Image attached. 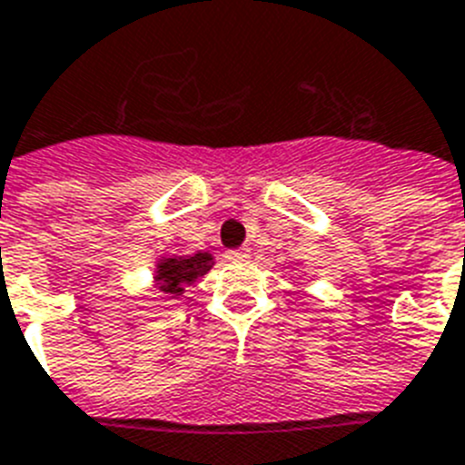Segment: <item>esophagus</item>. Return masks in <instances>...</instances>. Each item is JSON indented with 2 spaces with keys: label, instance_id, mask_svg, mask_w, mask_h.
I'll return each mask as SVG.
<instances>
[{
  "label": "esophagus",
  "instance_id": "obj_1",
  "mask_svg": "<svg viewBox=\"0 0 465 465\" xmlns=\"http://www.w3.org/2000/svg\"><path fill=\"white\" fill-rule=\"evenodd\" d=\"M225 256H228L230 261H247L252 254H249V249H232V252H228Z\"/></svg>",
  "mask_w": 465,
  "mask_h": 465
}]
</instances>
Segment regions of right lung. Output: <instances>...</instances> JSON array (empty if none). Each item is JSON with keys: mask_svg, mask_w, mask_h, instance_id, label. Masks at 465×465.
<instances>
[{"mask_svg": "<svg viewBox=\"0 0 465 465\" xmlns=\"http://www.w3.org/2000/svg\"><path fill=\"white\" fill-rule=\"evenodd\" d=\"M211 268V254L183 256V259H166L159 263V285L168 294H183V287L192 285Z\"/></svg>", "mask_w": 465, "mask_h": 465, "instance_id": "right-lung-1", "label": "right lung"}]
</instances>
